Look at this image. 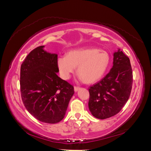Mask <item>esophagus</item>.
<instances>
[{"label":"esophagus","instance_id":"esophagus-1","mask_svg":"<svg viewBox=\"0 0 151 151\" xmlns=\"http://www.w3.org/2000/svg\"><path fill=\"white\" fill-rule=\"evenodd\" d=\"M74 90H75V92H77L78 90H80V87H78V86H75L74 87Z\"/></svg>","mask_w":151,"mask_h":151}]
</instances>
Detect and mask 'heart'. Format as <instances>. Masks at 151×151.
Returning <instances> with one entry per match:
<instances>
[{
	"mask_svg": "<svg viewBox=\"0 0 151 151\" xmlns=\"http://www.w3.org/2000/svg\"><path fill=\"white\" fill-rule=\"evenodd\" d=\"M111 56L106 51L96 48L73 50L67 55L58 57L57 65L63 78L69 79L76 67L81 81L91 84L103 77L111 64Z\"/></svg>",
	"mask_w": 151,
	"mask_h": 151,
	"instance_id": "heart-1",
	"label": "heart"
}]
</instances>
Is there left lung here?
Wrapping results in <instances>:
<instances>
[{
	"label": "left lung",
	"instance_id": "left-lung-1",
	"mask_svg": "<svg viewBox=\"0 0 151 151\" xmlns=\"http://www.w3.org/2000/svg\"><path fill=\"white\" fill-rule=\"evenodd\" d=\"M110 72L88 89V108L99 119L113 116L121 111L131 94L132 71L129 58L119 49L113 54Z\"/></svg>",
	"mask_w": 151,
	"mask_h": 151
}]
</instances>
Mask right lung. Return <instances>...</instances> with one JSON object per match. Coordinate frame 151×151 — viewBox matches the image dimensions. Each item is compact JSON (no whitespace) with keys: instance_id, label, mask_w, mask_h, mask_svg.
Instances as JSON below:
<instances>
[{"instance_id":"right-lung-1","label":"right lung","mask_w":151,"mask_h":151,"mask_svg":"<svg viewBox=\"0 0 151 151\" xmlns=\"http://www.w3.org/2000/svg\"><path fill=\"white\" fill-rule=\"evenodd\" d=\"M35 48L20 66V93L24 106L45 123L55 124L65 116L74 93L73 86L57 75V55Z\"/></svg>"}]
</instances>
